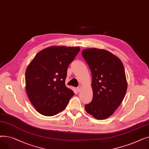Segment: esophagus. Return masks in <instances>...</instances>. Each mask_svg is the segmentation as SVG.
I'll return each instance as SVG.
<instances>
[{
	"label": "esophagus",
	"mask_w": 149,
	"mask_h": 149,
	"mask_svg": "<svg viewBox=\"0 0 149 149\" xmlns=\"http://www.w3.org/2000/svg\"><path fill=\"white\" fill-rule=\"evenodd\" d=\"M77 91L79 92H80L81 90V86H78L77 88Z\"/></svg>",
	"instance_id": "obj_1"
}]
</instances>
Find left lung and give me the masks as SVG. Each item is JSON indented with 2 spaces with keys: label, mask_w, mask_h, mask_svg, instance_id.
<instances>
[{
  "label": "left lung",
  "mask_w": 149,
  "mask_h": 149,
  "mask_svg": "<svg viewBox=\"0 0 149 149\" xmlns=\"http://www.w3.org/2000/svg\"><path fill=\"white\" fill-rule=\"evenodd\" d=\"M92 73L93 98L85 110L95 118L111 116L126 95L127 83L120 59L108 51L88 48L82 51Z\"/></svg>",
  "instance_id": "left-lung-1"
}]
</instances>
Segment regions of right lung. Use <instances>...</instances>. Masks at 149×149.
Returning a JSON list of instances; mask_svg holds the SVG:
<instances>
[{
  "label": "right lung",
  "instance_id": "add662e5",
  "mask_svg": "<svg viewBox=\"0 0 149 149\" xmlns=\"http://www.w3.org/2000/svg\"><path fill=\"white\" fill-rule=\"evenodd\" d=\"M79 47L50 46L37 53L25 72L26 91L36 111L54 116L64 110L74 92L65 85L67 70Z\"/></svg>",
  "mask_w": 149,
  "mask_h": 149
}]
</instances>
